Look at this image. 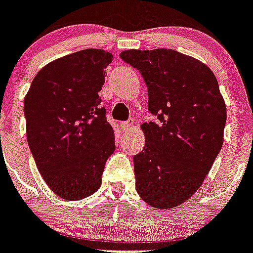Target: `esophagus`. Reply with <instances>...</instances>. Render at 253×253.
<instances>
[{
  "instance_id": "esophagus-1",
  "label": "esophagus",
  "mask_w": 253,
  "mask_h": 253,
  "mask_svg": "<svg viewBox=\"0 0 253 253\" xmlns=\"http://www.w3.org/2000/svg\"><path fill=\"white\" fill-rule=\"evenodd\" d=\"M133 126V121H127V122H122L121 123V127H122L123 131H128L131 130Z\"/></svg>"
}]
</instances>
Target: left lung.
Returning <instances> with one entry per match:
<instances>
[{
  "label": "left lung",
  "mask_w": 253,
  "mask_h": 253,
  "mask_svg": "<svg viewBox=\"0 0 253 253\" xmlns=\"http://www.w3.org/2000/svg\"><path fill=\"white\" fill-rule=\"evenodd\" d=\"M121 57L141 73L148 109L159 120L140 126L137 194L153 208H175L200 188L222 148L226 104L218 82L205 63L173 49H130Z\"/></svg>",
  "instance_id": "left-lung-1"
}]
</instances>
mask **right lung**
Instances as JSON below:
<instances>
[{
  "instance_id": "right-lung-1",
  "label": "right lung",
  "mask_w": 253,
  "mask_h": 253,
  "mask_svg": "<svg viewBox=\"0 0 253 253\" xmlns=\"http://www.w3.org/2000/svg\"><path fill=\"white\" fill-rule=\"evenodd\" d=\"M112 61V53L102 49L63 55L36 74L24 97L27 141L36 166L65 200L94 194L116 149L114 130L98 96Z\"/></svg>"
}]
</instances>
